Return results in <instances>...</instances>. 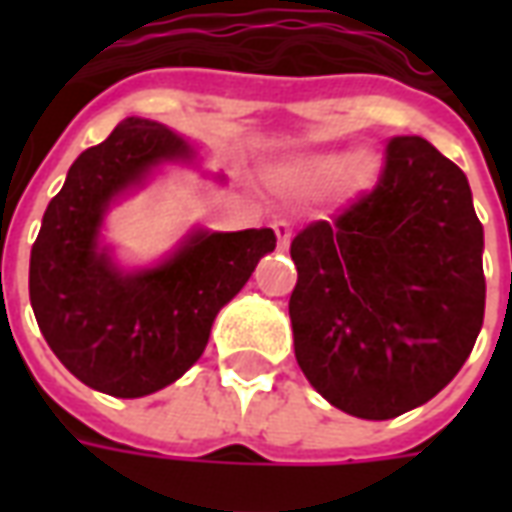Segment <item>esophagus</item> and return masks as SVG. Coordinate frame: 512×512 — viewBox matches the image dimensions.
Segmentation results:
<instances>
[{
    "label": "esophagus",
    "mask_w": 512,
    "mask_h": 512,
    "mask_svg": "<svg viewBox=\"0 0 512 512\" xmlns=\"http://www.w3.org/2000/svg\"><path fill=\"white\" fill-rule=\"evenodd\" d=\"M271 230H274V235H277L279 249H285V246L290 244V235H293V230H290V224L285 222V219H277V222L271 224Z\"/></svg>",
    "instance_id": "esophagus-1"
}]
</instances>
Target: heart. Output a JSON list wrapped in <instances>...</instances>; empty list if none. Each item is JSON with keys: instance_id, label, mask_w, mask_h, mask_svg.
<instances>
[{"instance_id": "heart-1", "label": "heart", "mask_w": 512, "mask_h": 512, "mask_svg": "<svg viewBox=\"0 0 512 512\" xmlns=\"http://www.w3.org/2000/svg\"><path fill=\"white\" fill-rule=\"evenodd\" d=\"M378 169L381 167L370 153H356L351 158L343 153H323V156L301 161L299 167L290 172V183L304 191H323L337 183L345 194H359V191L373 189Z\"/></svg>"}]
</instances>
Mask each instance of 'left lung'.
<instances>
[{
	"label": "left lung",
	"instance_id": "obj_1",
	"mask_svg": "<svg viewBox=\"0 0 512 512\" xmlns=\"http://www.w3.org/2000/svg\"><path fill=\"white\" fill-rule=\"evenodd\" d=\"M296 359L332 406L392 419L458 376L485 312L469 180L422 136L386 142L378 183L290 244Z\"/></svg>",
	"mask_w": 512,
	"mask_h": 512
}]
</instances>
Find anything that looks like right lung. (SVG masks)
I'll list each match as a JSON object with an SVG mask.
<instances>
[{"instance_id": "add662e5", "label": "right lung", "mask_w": 512, "mask_h": 512, "mask_svg": "<svg viewBox=\"0 0 512 512\" xmlns=\"http://www.w3.org/2000/svg\"><path fill=\"white\" fill-rule=\"evenodd\" d=\"M191 147L128 117L68 169L29 257V301L49 348L82 384L142 397L178 381L205 351L216 312L244 288L274 230L197 233L164 266L120 274L95 249L106 205L158 161Z\"/></svg>"}]
</instances>
